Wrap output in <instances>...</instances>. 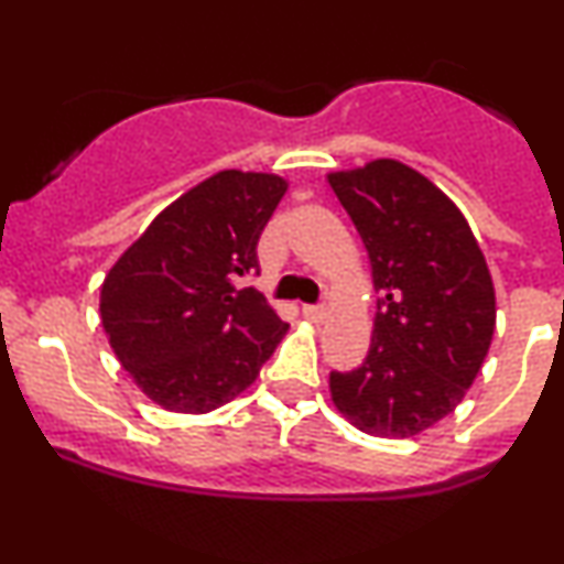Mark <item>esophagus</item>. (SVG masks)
<instances>
[{"mask_svg": "<svg viewBox=\"0 0 564 564\" xmlns=\"http://www.w3.org/2000/svg\"><path fill=\"white\" fill-rule=\"evenodd\" d=\"M302 315L307 321H313V323H323V321L328 318V310L323 307V304H304Z\"/></svg>", "mask_w": 564, "mask_h": 564, "instance_id": "esophagus-1", "label": "esophagus"}]
</instances>
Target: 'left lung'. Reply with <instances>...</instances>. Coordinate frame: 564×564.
Segmentation results:
<instances>
[{"instance_id":"left-lung-1","label":"left lung","mask_w":564,"mask_h":564,"mask_svg":"<svg viewBox=\"0 0 564 564\" xmlns=\"http://www.w3.org/2000/svg\"><path fill=\"white\" fill-rule=\"evenodd\" d=\"M326 180L381 294L366 360L332 371V400L366 435L413 437L456 411L480 373L496 328L494 278L458 206L403 161Z\"/></svg>"}]
</instances>
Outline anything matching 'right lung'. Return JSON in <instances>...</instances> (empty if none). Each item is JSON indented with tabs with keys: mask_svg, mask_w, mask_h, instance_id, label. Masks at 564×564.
Wrapping results in <instances>:
<instances>
[{
	"mask_svg": "<svg viewBox=\"0 0 564 564\" xmlns=\"http://www.w3.org/2000/svg\"><path fill=\"white\" fill-rule=\"evenodd\" d=\"M289 183L223 170L172 200L108 270L100 321L153 403L209 413L254 384L289 332L257 289V241Z\"/></svg>",
	"mask_w": 564,
	"mask_h": 564,
	"instance_id": "1",
	"label": "right lung"
}]
</instances>
